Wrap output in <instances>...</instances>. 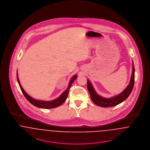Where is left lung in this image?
Returning <instances> with one entry per match:
<instances>
[{"mask_svg":"<svg viewBox=\"0 0 150 150\" xmlns=\"http://www.w3.org/2000/svg\"><path fill=\"white\" fill-rule=\"evenodd\" d=\"M134 64L132 61V72L128 85L121 93L110 98H105L98 94L96 92L92 83L87 79V88L92 101L96 105L102 107H113L121 103L128 97L133 90L134 84Z\"/></svg>","mask_w":150,"mask_h":150,"instance_id":"8db88e82","label":"left lung"}]
</instances>
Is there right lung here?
Masks as SVG:
<instances>
[{
  "instance_id": "add662e5",
  "label": "right lung",
  "mask_w": 150,
  "mask_h": 150,
  "mask_svg": "<svg viewBox=\"0 0 150 150\" xmlns=\"http://www.w3.org/2000/svg\"><path fill=\"white\" fill-rule=\"evenodd\" d=\"M77 78V75H74L71 79H70L68 86L67 89L64 91L63 93H62L58 98L54 99V100H38L34 99V98L31 97L30 96L28 93H26L25 90L23 89L22 86L19 78L18 76V73L17 71V81L19 84V86L21 88L22 92L26 97V98L29 100V102L35 106L36 107H39V108H45V109H50V108H56V107H58L61 105H62L66 100L67 99V97L69 94V90L74 80Z\"/></svg>"
}]
</instances>
